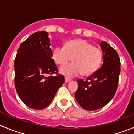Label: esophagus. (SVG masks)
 <instances>
[{
  "mask_svg": "<svg viewBox=\"0 0 134 134\" xmlns=\"http://www.w3.org/2000/svg\"><path fill=\"white\" fill-rule=\"evenodd\" d=\"M65 82H69L70 81H71V79H69L68 78H66V77L65 79Z\"/></svg>",
  "mask_w": 134,
  "mask_h": 134,
  "instance_id": "esophagus-1",
  "label": "esophagus"
}]
</instances>
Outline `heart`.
Returning <instances> with one entry per match:
<instances>
[{
	"label": "heart",
	"instance_id": "obj_1",
	"mask_svg": "<svg viewBox=\"0 0 134 134\" xmlns=\"http://www.w3.org/2000/svg\"><path fill=\"white\" fill-rule=\"evenodd\" d=\"M52 57L56 63L63 65L73 58L74 63L64 65L59 69L60 73L71 78L82 73L89 75L98 69L102 58V52L82 39L73 40L65 46H57L53 49Z\"/></svg>",
	"mask_w": 134,
	"mask_h": 134
}]
</instances>
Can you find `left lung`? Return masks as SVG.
Here are the masks:
<instances>
[{"mask_svg":"<svg viewBox=\"0 0 134 134\" xmlns=\"http://www.w3.org/2000/svg\"><path fill=\"white\" fill-rule=\"evenodd\" d=\"M100 47L102 52L103 63L91 76L78 80L75 98L82 108L96 110L107 104L114 96L118 87L120 73L119 56L114 49L102 41Z\"/></svg>","mask_w":134,"mask_h":134,"instance_id":"8db88e82","label":"left lung"}]
</instances>
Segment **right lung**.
<instances>
[{"label":"right lung","mask_w":134,"mask_h":134,"mask_svg":"<svg viewBox=\"0 0 134 134\" xmlns=\"http://www.w3.org/2000/svg\"><path fill=\"white\" fill-rule=\"evenodd\" d=\"M49 33L37 32L22 42L14 61L15 87L22 102L30 108L42 110L51 103L64 83L52 59Z\"/></svg>","instance_id":"1"}]
</instances>
